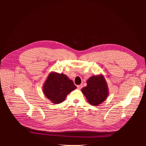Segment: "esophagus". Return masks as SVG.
<instances>
[{
  "instance_id": "obj_1",
  "label": "esophagus",
  "mask_w": 146,
  "mask_h": 146,
  "mask_svg": "<svg viewBox=\"0 0 146 146\" xmlns=\"http://www.w3.org/2000/svg\"><path fill=\"white\" fill-rule=\"evenodd\" d=\"M83 87L82 85H77V88L78 90H81Z\"/></svg>"
}]
</instances>
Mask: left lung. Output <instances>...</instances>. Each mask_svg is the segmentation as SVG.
I'll return each instance as SVG.
<instances>
[{"mask_svg":"<svg viewBox=\"0 0 146 146\" xmlns=\"http://www.w3.org/2000/svg\"><path fill=\"white\" fill-rule=\"evenodd\" d=\"M87 86L82 88V91L91 105L97 106L107 99L108 88L102 75L91 77L86 82Z\"/></svg>","mask_w":146,"mask_h":146,"instance_id":"left-lung-1","label":"left lung"}]
</instances>
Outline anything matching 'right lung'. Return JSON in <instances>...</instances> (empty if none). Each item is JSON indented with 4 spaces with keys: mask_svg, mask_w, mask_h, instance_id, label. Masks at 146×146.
Instances as JSON below:
<instances>
[{
    "mask_svg": "<svg viewBox=\"0 0 146 146\" xmlns=\"http://www.w3.org/2000/svg\"><path fill=\"white\" fill-rule=\"evenodd\" d=\"M74 82L63 74L51 72L44 84L43 92L54 104H60L70 91L76 89Z\"/></svg>",
    "mask_w": 146,
    "mask_h": 146,
    "instance_id": "right-lung-1",
    "label": "right lung"
}]
</instances>
